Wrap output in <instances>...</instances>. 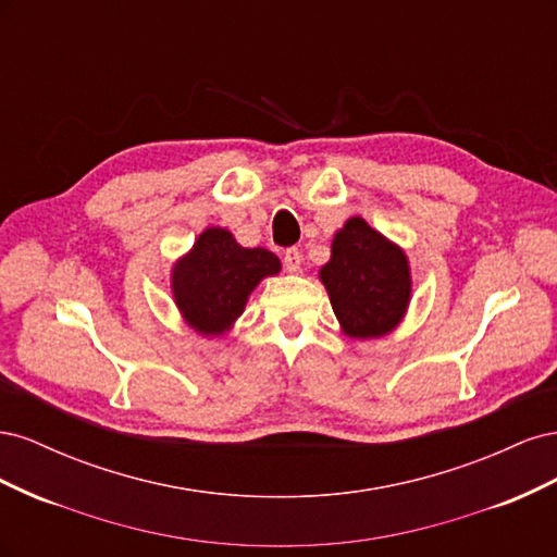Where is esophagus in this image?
Instances as JSON below:
<instances>
[{
    "label": "esophagus",
    "instance_id": "34e87169",
    "mask_svg": "<svg viewBox=\"0 0 557 557\" xmlns=\"http://www.w3.org/2000/svg\"><path fill=\"white\" fill-rule=\"evenodd\" d=\"M299 264H301V252L297 250V248H285V252H283V267H285V272H297L299 269Z\"/></svg>",
    "mask_w": 557,
    "mask_h": 557
}]
</instances>
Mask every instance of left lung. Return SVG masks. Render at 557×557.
I'll return each instance as SVG.
<instances>
[{
  "mask_svg": "<svg viewBox=\"0 0 557 557\" xmlns=\"http://www.w3.org/2000/svg\"><path fill=\"white\" fill-rule=\"evenodd\" d=\"M332 309L350 336L391 332L409 305L407 256L362 218H350L332 242V260L320 269Z\"/></svg>",
  "mask_w": 557,
  "mask_h": 557,
  "instance_id": "8db88e82",
  "label": "left lung"
}]
</instances>
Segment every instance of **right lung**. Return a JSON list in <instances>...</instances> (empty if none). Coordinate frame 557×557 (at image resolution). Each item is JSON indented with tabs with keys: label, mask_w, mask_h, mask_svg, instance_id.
Returning <instances> with one entry per match:
<instances>
[{
	"label": "right lung",
	"mask_w": 557,
	"mask_h": 557,
	"mask_svg": "<svg viewBox=\"0 0 557 557\" xmlns=\"http://www.w3.org/2000/svg\"><path fill=\"white\" fill-rule=\"evenodd\" d=\"M281 269L267 248H244L221 227L199 234L190 256L174 267V297L185 320L205 334H221L244 311L260 278Z\"/></svg>",
	"instance_id": "right-lung-1"
}]
</instances>
